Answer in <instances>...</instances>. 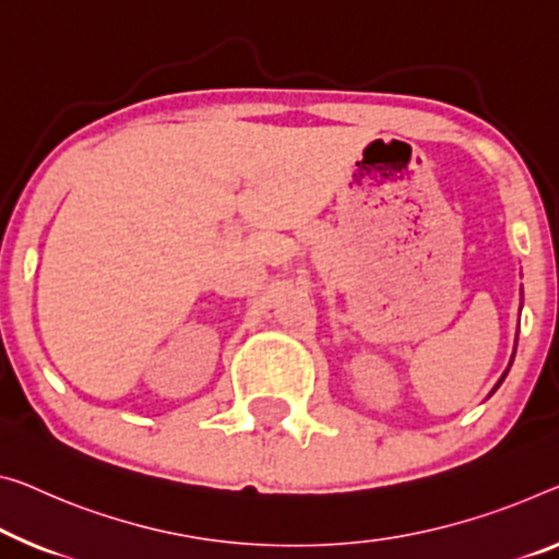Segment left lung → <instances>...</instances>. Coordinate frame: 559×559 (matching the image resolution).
Listing matches in <instances>:
<instances>
[{
	"mask_svg": "<svg viewBox=\"0 0 559 559\" xmlns=\"http://www.w3.org/2000/svg\"><path fill=\"white\" fill-rule=\"evenodd\" d=\"M514 349H518V340H514ZM512 359H514V352H512V357H510V365H508V369H504V372H502V377H500V380H497V384H495V390H497V388H500V384L504 382V377H508V372H510V367H512ZM495 390H492V392H489V394H495Z\"/></svg>",
	"mask_w": 559,
	"mask_h": 559,
	"instance_id": "8db88e82",
	"label": "left lung"
}]
</instances>
